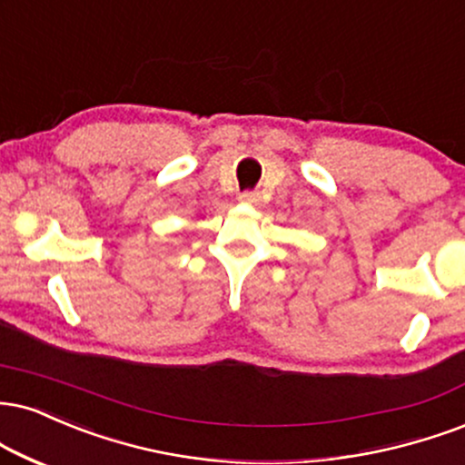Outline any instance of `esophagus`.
Wrapping results in <instances>:
<instances>
[{
	"label": "esophagus",
	"instance_id": "obj_1",
	"mask_svg": "<svg viewBox=\"0 0 465 465\" xmlns=\"http://www.w3.org/2000/svg\"><path fill=\"white\" fill-rule=\"evenodd\" d=\"M238 199L242 201V203H249V205H257V203H260V194L253 193V190H247V193L240 194Z\"/></svg>",
	"mask_w": 465,
	"mask_h": 465
}]
</instances>
